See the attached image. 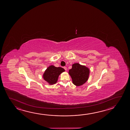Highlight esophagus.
Instances as JSON below:
<instances>
[{"instance_id":"34e87169","label":"esophagus","mask_w":130,"mask_h":130,"mask_svg":"<svg viewBox=\"0 0 130 130\" xmlns=\"http://www.w3.org/2000/svg\"><path fill=\"white\" fill-rule=\"evenodd\" d=\"M63 68L65 69V70L67 71V67H63Z\"/></svg>"}]
</instances>
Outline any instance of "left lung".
<instances>
[{
  "instance_id": "8db88e82",
  "label": "left lung",
  "mask_w": 130,
  "mask_h": 130,
  "mask_svg": "<svg viewBox=\"0 0 130 130\" xmlns=\"http://www.w3.org/2000/svg\"><path fill=\"white\" fill-rule=\"evenodd\" d=\"M69 73L72 77L73 84L76 86H80L88 79L89 70L85 66L75 63L69 70Z\"/></svg>"
}]
</instances>
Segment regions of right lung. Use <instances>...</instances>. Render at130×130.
Returning <instances> with one entry per match:
<instances>
[{
  "mask_svg": "<svg viewBox=\"0 0 130 130\" xmlns=\"http://www.w3.org/2000/svg\"><path fill=\"white\" fill-rule=\"evenodd\" d=\"M64 71V69L61 67L49 66L44 73V79L50 84H55L57 82L59 75Z\"/></svg>",
  "mask_w": 130,
  "mask_h": 130,
  "instance_id": "right-lung-1",
  "label": "right lung"
}]
</instances>
